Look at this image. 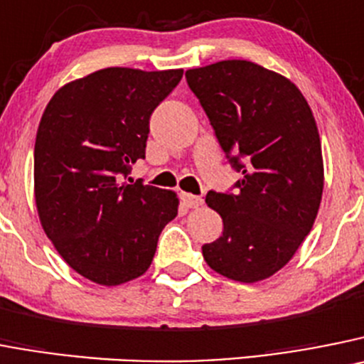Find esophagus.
I'll return each instance as SVG.
<instances>
[{"label": "esophagus", "mask_w": 364, "mask_h": 364, "mask_svg": "<svg viewBox=\"0 0 364 364\" xmlns=\"http://www.w3.org/2000/svg\"><path fill=\"white\" fill-rule=\"evenodd\" d=\"M182 202H184L186 208L189 209H198L200 205H204V198L202 196H195V195H189V193H182L180 195Z\"/></svg>", "instance_id": "obj_1"}]
</instances>
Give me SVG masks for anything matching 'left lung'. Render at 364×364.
Masks as SVG:
<instances>
[{"instance_id": "left-lung-1", "label": "left lung", "mask_w": 364, "mask_h": 364, "mask_svg": "<svg viewBox=\"0 0 364 364\" xmlns=\"http://www.w3.org/2000/svg\"><path fill=\"white\" fill-rule=\"evenodd\" d=\"M220 148L242 178L209 191L223 222L202 245L208 265L235 282L278 272L311 232L323 195V156L311 106L296 85L251 61H220L186 72Z\"/></svg>"}]
</instances>
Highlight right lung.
<instances>
[{"mask_svg": "<svg viewBox=\"0 0 364 364\" xmlns=\"http://www.w3.org/2000/svg\"><path fill=\"white\" fill-rule=\"evenodd\" d=\"M184 70L105 68L55 92L34 148L39 220L73 271L113 287L148 271L178 213L173 191L129 180L146 159L149 117Z\"/></svg>", "mask_w": 364, "mask_h": 364, "instance_id": "right-lung-1", "label": "right lung"}]
</instances>
